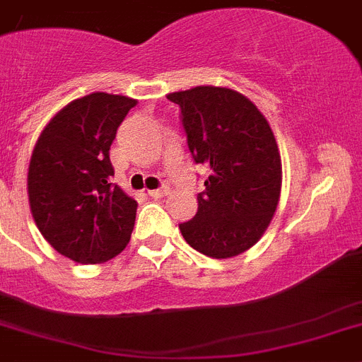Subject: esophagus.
<instances>
[{
    "mask_svg": "<svg viewBox=\"0 0 362 362\" xmlns=\"http://www.w3.org/2000/svg\"><path fill=\"white\" fill-rule=\"evenodd\" d=\"M168 192H170L168 188H160V190H149V195L154 199H161L165 195H168Z\"/></svg>",
    "mask_w": 362,
    "mask_h": 362,
    "instance_id": "34e87169",
    "label": "esophagus"
}]
</instances>
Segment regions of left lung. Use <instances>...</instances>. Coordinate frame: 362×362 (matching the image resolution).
<instances>
[{
  "instance_id": "left-lung-1",
  "label": "left lung",
  "mask_w": 362,
  "mask_h": 362,
  "mask_svg": "<svg viewBox=\"0 0 362 362\" xmlns=\"http://www.w3.org/2000/svg\"><path fill=\"white\" fill-rule=\"evenodd\" d=\"M181 106L188 149L208 165L197 215L179 223L188 245L215 259L256 245L281 199L282 163L277 140L257 106L227 87L201 85L172 92Z\"/></svg>"
}]
</instances>
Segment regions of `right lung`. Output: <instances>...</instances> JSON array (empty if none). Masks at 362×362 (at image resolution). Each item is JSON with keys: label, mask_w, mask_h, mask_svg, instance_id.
I'll return each mask as SVG.
<instances>
[{"label": "right lung", "mask_w": 362, "mask_h": 362, "mask_svg": "<svg viewBox=\"0 0 362 362\" xmlns=\"http://www.w3.org/2000/svg\"><path fill=\"white\" fill-rule=\"evenodd\" d=\"M136 103L106 92L74 99L51 117L33 147L32 216L44 240L76 263L110 261L132 238L139 204L112 183L110 146Z\"/></svg>", "instance_id": "1"}]
</instances>
